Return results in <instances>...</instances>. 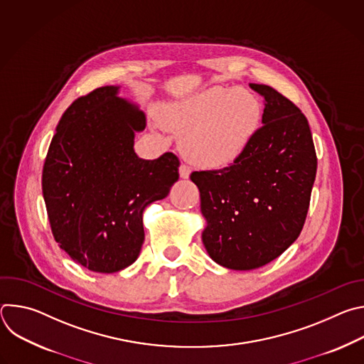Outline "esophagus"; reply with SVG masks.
<instances>
[{
  "label": "esophagus",
  "mask_w": 364,
  "mask_h": 364,
  "mask_svg": "<svg viewBox=\"0 0 364 364\" xmlns=\"http://www.w3.org/2000/svg\"><path fill=\"white\" fill-rule=\"evenodd\" d=\"M178 173H180V178H188L190 177V173H191V170H190V167H187V166H184V164H181L180 167H178Z\"/></svg>",
  "instance_id": "34e87169"
}]
</instances>
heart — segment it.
I'll return each instance as SVG.
<instances>
[{
	"label": "heart",
	"instance_id": "obj_1",
	"mask_svg": "<svg viewBox=\"0 0 364 364\" xmlns=\"http://www.w3.org/2000/svg\"><path fill=\"white\" fill-rule=\"evenodd\" d=\"M262 122V105L247 90L215 86L164 109L167 128L181 134L184 157L200 167L220 168L236 161Z\"/></svg>",
	"mask_w": 364,
	"mask_h": 364
}]
</instances>
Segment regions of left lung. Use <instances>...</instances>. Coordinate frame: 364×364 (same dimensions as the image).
<instances>
[{
    "label": "left lung",
    "instance_id": "left-lung-1",
    "mask_svg": "<svg viewBox=\"0 0 364 364\" xmlns=\"http://www.w3.org/2000/svg\"><path fill=\"white\" fill-rule=\"evenodd\" d=\"M249 86L265 99L262 127L229 167L190 176L205 219L203 245L216 264L235 271L261 268L296 240L317 173L304 114L274 87Z\"/></svg>",
    "mask_w": 364,
    "mask_h": 364
}]
</instances>
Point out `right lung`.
I'll list each match as a JSON object with an SVG mask.
<instances>
[{"label":"right lung","mask_w":364,"mask_h":364,"mask_svg":"<svg viewBox=\"0 0 364 364\" xmlns=\"http://www.w3.org/2000/svg\"><path fill=\"white\" fill-rule=\"evenodd\" d=\"M119 86L76 99L59 121L43 167V197L51 232L80 267L112 274L132 265L145 233L146 205L168 196L180 161L171 152L142 160L135 134L145 114Z\"/></svg>","instance_id":"right-lung-1"}]
</instances>
